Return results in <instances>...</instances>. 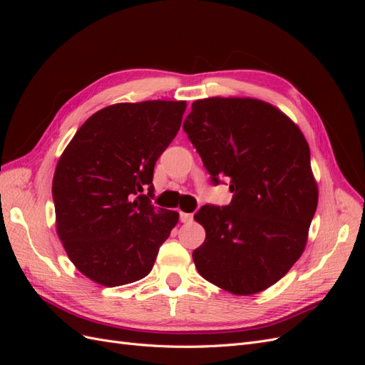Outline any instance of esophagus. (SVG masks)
Returning a JSON list of instances; mask_svg holds the SVG:
<instances>
[{"instance_id":"obj_1","label":"esophagus","mask_w":365,"mask_h":365,"mask_svg":"<svg viewBox=\"0 0 365 365\" xmlns=\"http://www.w3.org/2000/svg\"><path fill=\"white\" fill-rule=\"evenodd\" d=\"M180 219H181V222L189 224V222H192V220H193V215H192V213H184V212H181V213H180Z\"/></svg>"}]
</instances>
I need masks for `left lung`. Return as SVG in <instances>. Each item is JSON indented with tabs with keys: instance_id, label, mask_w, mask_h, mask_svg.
I'll return each instance as SVG.
<instances>
[{
	"instance_id": "left-lung-1",
	"label": "left lung",
	"mask_w": 365,
	"mask_h": 365,
	"mask_svg": "<svg viewBox=\"0 0 365 365\" xmlns=\"http://www.w3.org/2000/svg\"><path fill=\"white\" fill-rule=\"evenodd\" d=\"M184 130L212 181L228 176L233 200L204 205L205 230L195 267L235 295L268 289L303 254L318 204L311 150L294 121L259 98L195 101Z\"/></svg>"
}]
</instances>
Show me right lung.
Here are the masks:
<instances>
[{
  "label": "right lung",
  "mask_w": 365,
  "mask_h": 365,
  "mask_svg": "<svg viewBox=\"0 0 365 365\" xmlns=\"http://www.w3.org/2000/svg\"><path fill=\"white\" fill-rule=\"evenodd\" d=\"M185 108L184 101L109 105L62 152L51 187L56 233L85 277L114 288L152 271L180 219L150 202L153 165L178 134Z\"/></svg>",
  "instance_id": "obj_1"
}]
</instances>
